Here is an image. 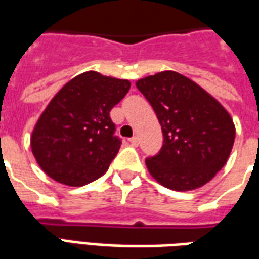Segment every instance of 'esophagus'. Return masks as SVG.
<instances>
[{
    "mask_svg": "<svg viewBox=\"0 0 259 259\" xmlns=\"http://www.w3.org/2000/svg\"><path fill=\"white\" fill-rule=\"evenodd\" d=\"M129 143H130V146L137 147V146H139V139H137V137H132V139H129Z\"/></svg>",
    "mask_w": 259,
    "mask_h": 259,
    "instance_id": "34e87169",
    "label": "esophagus"
}]
</instances>
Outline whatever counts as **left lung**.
<instances>
[{
    "instance_id": "obj_1",
    "label": "left lung",
    "mask_w": 259,
    "mask_h": 259,
    "mask_svg": "<svg viewBox=\"0 0 259 259\" xmlns=\"http://www.w3.org/2000/svg\"><path fill=\"white\" fill-rule=\"evenodd\" d=\"M153 106L164 144L146 160L148 172L172 191H192L216 175L229 160L236 127L229 112L192 79L161 71L136 82Z\"/></svg>"
}]
</instances>
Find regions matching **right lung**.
Listing matches in <instances>:
<instances>
[{
    "label": "right lung",
    "instance_id": "1",
    "mask_svg": "<svg viewBox=\"0 0 259 259\" xmlns=\"http://www.w3.org/2000/svg\"><path fill=\"white\" fill-rule=\"evenodd\" d=\"M129 90L127 79L87 71L54 95L30 137L32 153L50 178L82 186L106 172L122 144L109 112Z\"/></svg>",
    "mask_w": 259,
    "mask_h": 259
}]
</instances>
